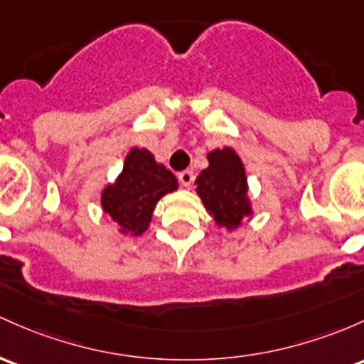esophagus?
<instances>
[{
    "label": "esophagus",
    "instance_id": "1",
    "mask_svg": "<svg viewBox=\"0 0 364 364\" xmlns=\"http://www.w3.org/2000/svg\"><path fill=\"white\" fill-rule=\"evenodd\" d=\"M178 179L181 183V186H191L195 181L193 171H183V173L178 174Z\"/></svg>",
    "mask_w": 364,
    "mask_h": 364
}]
</instances>
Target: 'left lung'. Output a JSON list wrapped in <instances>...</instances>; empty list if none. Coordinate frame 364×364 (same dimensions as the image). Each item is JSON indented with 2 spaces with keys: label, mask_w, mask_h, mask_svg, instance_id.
Returning <instances> with one entry per match:
<instances>
[{
  "label": "left lung",
  "mask_w": 364,
  "mask_h": 364,
  "mask_svg": "<svg viewBox=\"0 0 364 364\" xmlns=\"http://www.w3.org/2000/svg\"><path fill=\"white\" fill-rule=\"evenodd\" d=\"M209 167L197 178V193L219 226L233 230L250 214L243 164L231 149L209 154Z\"/></svg>",
  "instance_id": "1"
}]
</instances>
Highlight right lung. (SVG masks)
Listing matches in <instances>:
<instances>
[{
	"label": "right lung",
	"mask_w": 364,
	"mask_h": 364,
	"mask_svg": "<svg viewBox=\"0 0 364 364\" xmlns=\"http://www.w3.org/2000/svg\"><path fill=\"white\" fill-rule=\"evenodd\" d=\"M176 188L178 179L169 169L155 162L149 150L133 149L117 181L103 191L102 205L119 223L122 233L141 235L149 228L157 202Z\"/></svg>",
	"instance_id": "obj_1"
}]
</instances>
